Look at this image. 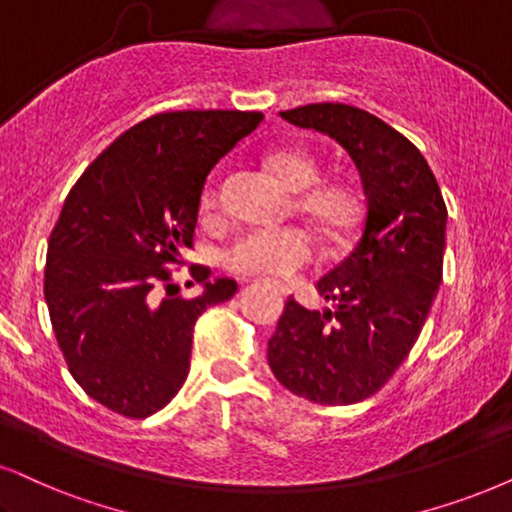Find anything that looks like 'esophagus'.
<instances>
[{
  "label": "esophagus",
  "mask_w": 512,
  "mask_h": 512,
  "mask_svg": "<svg viewBox=\"0 0 512 512\" xmlns=\"http://www.w3.org/2000/svg\"><path fill=\"white\" fill-rule=\"evenodd\" d=\"M274 288H276L281 295H288V286H283V283H274Z\"/></svg>",
  "instance_id": "obj_1"
}]
</instances>
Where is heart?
Returning a JSON list of instances; mask_svg holds the SVG:
<instances>
[{"instance_id": "obj_1", "label": "heart", "mask_w": 512, "mask_h": 512, "mask_svg": "<svg viewBox=\"0 0 512 512\" xmlns=\"http://www.w3.org/2000/svg\"><path fill=\"white\" fill-rule=\"evenodd\" d=\"M269 170L288 191L300 193L295 210L331 243H342L357 229L364 200L347 181H321V163L304 148H283L269 158ZM205 193V208H215ZM316 260L314 238L302 229L250 231L224 252L226 269L243 276H290Z\"/></svg>"}]
</instances>
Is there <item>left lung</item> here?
<instances>
[{"label": "left lung", "mask_w": 512, "mask_h": 512, "mask_svg": "<svg viewBox=\"0 0 512 512\" xmlns=\"http://www.w3.org/2000/svg\"><path fill=\"white\" fill-rule=\"evenodd\" d=\"M281 118L345 148L366 210L354 250L316 283L335 309L309 312L288 297L267 359L297 397L357 404L392 378L423 331L442 283L446 205L423 153L375 115L309 103Z\"/></svg>", "instance_id": "left-lung-1"}]
</instances>
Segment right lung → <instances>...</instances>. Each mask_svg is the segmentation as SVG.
I'll use <instances>...</instances> for the list:
<instances>
[{
  "label": "right lung",
  "instance_id": "obj_1",
  "mask_svg": "<svg viewBox=\"0 0 512 512\" xmlns=\"http://www.w3.org/2000/svg\"><path fill=\"white\" fill-rule=\"evenodd\" d=\"M262 113L174 111L129 127L84 170L49 236L44 300L68 371L89 397L125 418L170 404L191 368L193 326L234 297L231 278L203 295L170 297V264L193 248L212 167ZM163 287L168 297L157 300Z\"/></svg>",
  "mask_w": 512,
  "mask_h": 512
}]
</instances>
